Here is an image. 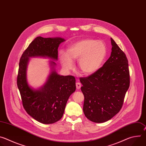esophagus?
Wrapping results in <instances>:
<instances>
[{"mask_svg":"<svg viewBox=\"0 0 146 146\" xmlns=\"http://www.w3.org/2000/svg\"><path fill=\"white\" fill-rule=\"evenodd\" d=\"M76 88H77V90L80 89V88H81V84L80 82H76Z\"/></svg>","mask_w":146,"mask_h":146,"instance_id":"34e87169","label":"esophagus"}]
</instances>
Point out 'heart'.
I'll return each mask as SVG.
<instances>
[{
	"label": "heart",
	"mask_w": 146,
	"mask_h": 146,
	"mask_svg": "<svg viewBox=\"0 0 146 146\" xmlns=\"http://www.w3.org/2000/svg\"><path fill=\"white\" fill-rule=\"evenodd\" d=\"M107 54L106 45L102 41L84 39L70 45L67 52L59 53L60 63L66 70L74 68L73 59H78L80 70L85 74L96 72L102 66Z\"/></svg>",
	"instance_id": "b5f03b06"
}]
</instances>
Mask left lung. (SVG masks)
Segmentation results:
<instances>
[{
	"label": "left lung",
	"mask_w": 146,
	"mask_h": 146,
	"mask_svg": "<svg viewBox=\"0 0 146 146\" xmlns=\"http://www.w3.org/2000/svg\"><path fill=\"white\" fill-rule=\"evenodd\" d=\"M112 51L102 67L86 77L80 78L84 96L83 111L90 121L106 122L121 109L130 85L128 60L111 38Z\"/></svg>",
	"instance_id": "left-lung-1"
}]
</instances>
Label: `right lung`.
<instances>
[{
  "label": "right lung",
  "instance_id": "1",
  "mask_svg": "<svg viewBox=\"0 0 146 146\" xmlns=\"http://www.w3.org/2000/svg\"><path fill=\"white\" fill-rule=\"evenodd\" d=\"M64 41L60 37H37L19 60L17 84L23 107L29 115L42 123H53L61 119L69 96L76 90V79L72 76H60L53 70L44 87L33 90L27 81L28 62L32 56H46L57 60L59 45ZM51 64L54 66L56 64L51 61Z\"/></svg>",
  "mask_w": 146,
  "mask_h": 146
}]
</instances>
